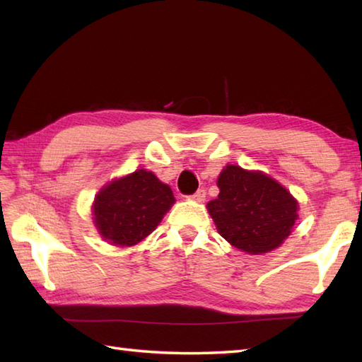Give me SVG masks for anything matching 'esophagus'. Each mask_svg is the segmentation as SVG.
<instances>
[{
  "instance_id": "esophagus-1",
  "label": "esophagus",
  "mask_w": 362,
  "mask_h": 362,
  "mask_svg": "<svg viewBox=\"0 0 362 362\" xmlns=\"http://www.w3.org/2000/svg\"><path fill=\"white\" fill-rule=\"evenodd\" d=\"M189 199L194 202H204L205 201V189H197L193 196H189Z\"/></svg>"
}]
</instances>
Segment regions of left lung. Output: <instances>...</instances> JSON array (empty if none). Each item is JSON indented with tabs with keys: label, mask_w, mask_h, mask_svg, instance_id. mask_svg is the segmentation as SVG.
<instances>
[{
	"label": "left lung",
	"mask_w": 362,
	"mask_h": 362,
	"mask_svg": "<svg viewBox=\"0 0 362 362\" xmlns=\"http://www.w3.org/2000/svg\"><path fill=\"white\" fill-rule=\"evenodd\" d=\"M219 196L206 204L219 235L250 255L275 250L298 219V202L261 171L227 165L218 177Z\"/></svg>",
	"instance_id": "obj_1"
}]
</instances>
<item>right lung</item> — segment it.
Segmentation results:
<instances>
[{
    "label": "right lung",
    "mask_w": 362,
    "mask_h": 362,
    "mask_svg": "<svg viewBox=\"0 0 362 362\" xmlns=\"http://www.w3.org/2000/svg\"><path fill=\"white\" fill-rule=\"evenodd\" d=\"M174 202L169 185L153 173L136 169L99 189L91 210L95 227L104 241L130 247L157 228Z\"/></svg>",
    "instance_id": "add662e5"
}]
</instances>
